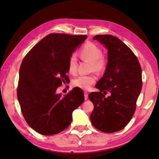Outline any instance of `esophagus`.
Instances as JSON below:
<instances>
[{
	"instance_id": "34e87169",
	"label": "esophagus",
	"mask_w": 159,
	"mask_h": 159,
	"mask_svg": "<svg viewBox=\"0 0 159 159\" xmlns=\"http://www.w3.org/2000/svg\"><path fill=\"white\" fill-rule=\"evenodd\" d=\"M84 95H85V100H87L88 98V93L87 91H84Z\"/></svg>"
}]
</instances>
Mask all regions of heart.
<instances>
[{"label": "heart", "instance_id": "b5f03b06", "mask_svg": "<svg viewBox=\"0 0 159 159\" xmlns=\"http://www.w3.org/2000/svg\"><path fill=\"white\" fill-rule=\"evenodd\" d=\"M80 56L83 60L91 62V70L97 72H102L106 69L107 59L103 56L100 48L92 42H88L80 50ZM68 71L71 74H75L77 71V61L75 56L71 55L68 61ZM97 78L93 74L80 75L72 81L74 87L84 90L88 89L96 81Z\"/></svg>", "mask_w": 159, "mask_h": 159}]
</instances>
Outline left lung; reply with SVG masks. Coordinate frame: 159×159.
<instances>
[{
	"instance_id": "obj_1",
	"label": "left lung",
	"mask_w": 159,
	"mask_h": 159,
	"mask_svg": "<svg viewBox=\"0 0 159 159\" xmlns=\"http://www.w3.org/2000/svg\"><path fill=\"white\" fill-rule=\"evenodd\" d=\"M108 50V62L103 78L95 88L99 92L89 94L94 105L90 115L93 126L107 133L123 129L135 112L142 89V70L137 57L116 36L96 35L93 38ZM110 93L107 97L105 95Z\"/></svg>"
}]
</instances>
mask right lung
<instances>
[{
    "mask_svg": "<svg viewBox=\"0 0 159 159\" xmlns=\"http://www.w3.org/2000/svg\"><path fill=\"white\" fill-rule=\"evenodd\" d=\"M88 36L52 33L27 53L19 71L17 98L25 121L44 135L64 131L71 124L72 111L84 102L83 91L75 88L65 96L57 88L69 79L71 54Z\"/></svg>",
    "mask_w": 159,
    "mask_h": 159,
    "instance_id": "add662e5",
    "label": "right lung"
}]
</instances>
